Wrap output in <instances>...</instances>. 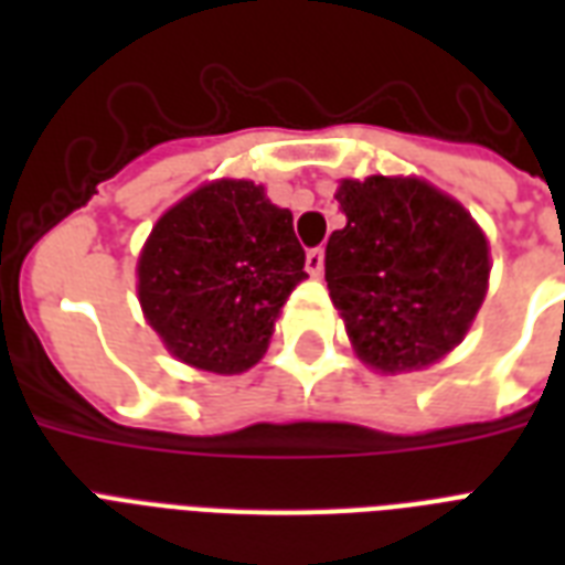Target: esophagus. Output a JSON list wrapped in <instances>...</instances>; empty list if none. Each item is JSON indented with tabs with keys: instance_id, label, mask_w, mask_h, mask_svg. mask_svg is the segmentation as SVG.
<instances>
[{
	"instance_id": "esophagus-1",
	"label": "esophagus",
	"mask_w": 565,
	"mask_h": 565,
	"mask_svg": "<svg viewBox=\"0 0 565 565\" xmlns=\"http://www.w3.org/2000/svg\"><path fill=\"white\" fill-rule=\"evenodd\" d=\"M305 264H308V273L310 275H322V269H326V248L322 246H317V248H310L308 252V260H305Z\"/></svg>"
}]
</instances>
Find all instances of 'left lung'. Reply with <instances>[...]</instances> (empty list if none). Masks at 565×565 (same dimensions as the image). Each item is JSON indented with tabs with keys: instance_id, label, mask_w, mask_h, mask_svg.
Masks as SVG:
<instances>
[{
	"instance_id": "8db88e82",
	"label": "left lung",
	"mask_w": 565,
	"mask_h": 565,
	"mask_svg": "<svg viewBox=\"0 0 565 565\" xmlns=\"http://www.w3.org/2000/svg\"><path fill=\"white\" fill-rule=\"evenodd\" d=\"M337 202L349 222L328 237L326 281L361 361L384 372L439 361L487 296L483 231L419 179L343 181Z\"/></svg>"
}]
</instances>
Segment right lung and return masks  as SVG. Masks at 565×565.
<instances>
[{
    "mask_svg": "<svg viewBox=\"0 0 565 565\" xmlns=\"http://www.w3.org/2000/svg\"><path fill=\"white\" fill-rule=\"evenodd\" d=\"M149 326L179 361L234 375L264 358L275 317L308 278L292 213L252 181H213L163 213L137 264Z\"/></svg>",
    "mask_w": 565,
    "mask_h": 565,
    "instance_id": "1",
    "label": "right lung"
}]
</instances>
